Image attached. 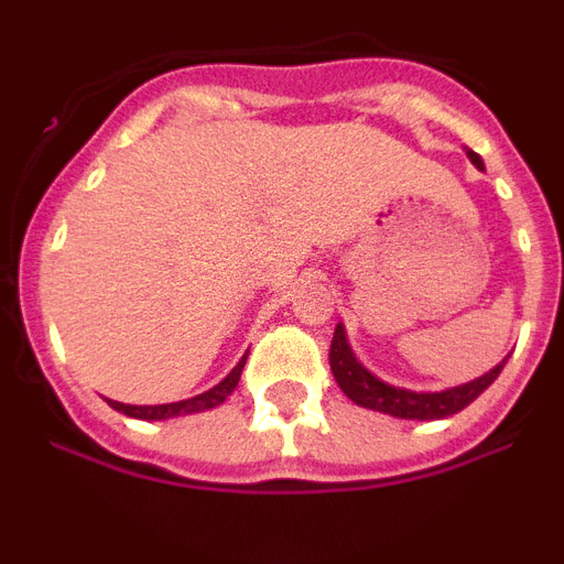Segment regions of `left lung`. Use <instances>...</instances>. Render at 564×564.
Listing matches in <instances>:
<instances>
[{
	"label": "left lung",
	"mask_w": 564,
	"mask_h": 564,
	"mask_svg": "<svg viewBox=\"0 0 564 564\" xmlns=\"http://www.w3.org/2000/svg\"><path fill=\"white\" fill-rule=\"evenodd\" d=\"M468 161L475 163L477 169H482L480 154L468 149ZM506 367V358L502 364H497L495 370H488L486 376L475 378V381L460 383V387H452V390L443 392H412L401 390V387H392V383L381 381L378 376H372L356 356H352L347 336H344V325L336 327L330 344V370L336 383L341 387V392L350 398L358 406H367V410L383 412V415L392 417H406V421H437V417H449L455 412L466 410L468 403L475 401L482 390H488L495 378L500 376V370Z\"/></svg>",
	"instance_id": "left-lung-1"
}]
</instances>
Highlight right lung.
<instances>
[{
  "label": "right lung",
  "mask_w": 564,
  "mask_h": 564,
  "mask_svg": "<svg viewBox=\"0 0 564 564\" xmlns=\"http://www.w3.org/2000/svg\"><path fill=\"white\" fill-rule=\"evenodd\" d=\"M246 358L248 356L239 358L237 367H234V370L228 372V376L223 378L217 387L200 392V395L186 398V401L158 403V406H132V403H121V401H107V403L112 406V410L123 412V415H129V417H141V421H166V417H174V415H192V412L214 410V406H220V403L226 401L234 390H237L239 376H242V367H246Z\"/></svg>",
  "instance_id": "1"
}]
</instances>
